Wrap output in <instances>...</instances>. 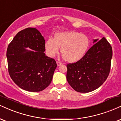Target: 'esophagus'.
<instances>
[{
	"label": "esophagus",
	"instance_id": "34e87169",
	"mask_svg": "<svg viewBox=\"0 0 121 121\" xmlns=\"http://www.w3.org/2000/svg\"><path fill=\"white\" fill-rule=\"evenodd\" d=\"M56 63H57V66H60V65H61L62 64V62H60V61H57Z\"/></svg>",
	"mask_w": 121,
	"mask_h": 121
}]
</instances>
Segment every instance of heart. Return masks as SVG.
Here are the masks:
<instances>
[{
    "label": "heart",
    "instance_id": "b5f03b06",
    "mask_svg": "<svg viewBox=\"0 0 121 121\" xmlns=\"http://www.w3.org/2000/svg\"><path fill=\"white\" fill-rule=\"evenodd\" d=\"M90 39L86 35L77 31L62 32L55 34L53 38L47 39L45 42L47 54L53 57L60 52L64 60L75 62L81 60L90 46Z\"/></svg>",
    "mask_w": 121,
    "mask_h": 121
}]
</instances>
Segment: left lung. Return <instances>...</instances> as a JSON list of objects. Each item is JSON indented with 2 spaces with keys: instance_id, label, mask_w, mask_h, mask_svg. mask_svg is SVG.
<instances>
[{
  "instance_id": "left-lung-1",
  "label": "left lung",
  "mask_w": 121,
  "mask_h": 121,
  "mask_svg": "<svg viewBox=\"0 0 121 121\" xmlns=\"http://www.w3.org/2000/svg\"><path fill=\"white\" fill-rule=\"evenodd\" d=\"M97 41L94 40L95 43L81 60L66 65L67 81L77 92L86 93L97 89L109 74L112 46L104 37Z\"/></svg>"
}]
</instances>
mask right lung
<instances>
[{"label": "right lung", "instance_id": "right-lung-1", "mask_svg": "<svg viewBox=\"0 0 121 121\" xmlns=\"http://www.w3.org/2000/svg\"><path fill=\"white\" fill-rule=\"evenodd\" d=\"M29 47L33 52L25 49ZM45 40L37 29L19 31L7 50L8 70L13 81L30 92L44 90L51 82L57 64L45 54Z\"/></svg>", "mask_w": 121, "mask_h": 121}]
</instances>
